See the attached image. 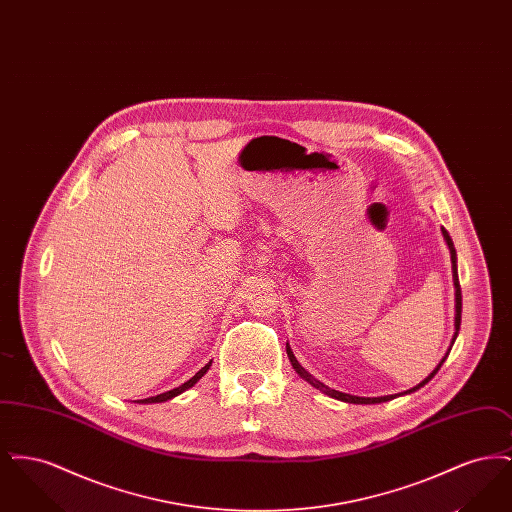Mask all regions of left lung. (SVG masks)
<instances>
[{
    "label": "left lung",
    "instance_id": "left-lung-1",
    "mask_svg": "<svg viewBox=\"0 0 512 512\" xmlns=\"http://www.w3.org/2000/svg\"><path fill=\"white\" fill-rule=\"evenodd\" d=\"M441 232H443L445 242L449 245V251H451V263H453V282H455V336H453V341H451V343H455V340H457V334H459V328H461L463 295H461V284H459V274H457V251H455V245H453V240H451V236H449V232H447L445 228H441ZM286 351H288V357H290V361H292V366L295 368V372H297L303 380H307L311 386H315L317 390L322 391V393H326V395H330V397H334V399H340V401H345V403H357V405H372V403H384V401H391V399H395L397 395H401V393H397V395H384V397H357V395H349V393H341V391L332 390V388L324 386L322 382H318L317 378H315L313 374H309L303 366L297 363V359L293 357L290 345H286ZM447 355H449V353H447ZM447 355L441 359V363L436 366V370H434L428 378H424L418 386H414V388H411L409 391H405V393H413V391L420 390L424 384H428V382L438 374V370L441 368V365L445 363Z\"/></svg>",
    "mask_w": 512,
    "mask_h": 512
}]
</instances>
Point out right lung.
Here are the masks:
<instances>
[{
	"label": "right lung",
	"instance_id": "right-lung-1",
	"mask_svg": "<svg viewBox=\"0 0 512 512\" xmlns=\"http://www.w3.org/2000/svg\"><path fill=\"white\" fill-rule=\"evenodd\" d=\"M209 366L211 363H207V365L203 366L199 372H195L194 378H190L188 382H184L182 386H178V388H174L171 391H165V393H161V395H155V397H147V399H140L138 403H163V401H167V399H172V397H176L178 393H182V391L190 390L192 386H194L195 382L209 370Z\"/></svg>",
	"mask_w": 512,
	"mask_h": 512
}]
</instances>
